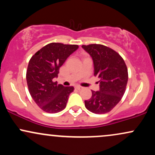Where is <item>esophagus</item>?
<instances>
[{"instance_id":"1","label":"esophagus","mask_w":155,"mask_h":155,"mask_svg":"<svg viewBox=\"0 0 155 155\" xmlns=\"http://www.w3.org/2000/svg\"><path fill=\"white\" fill-rule=\"evenodd\" d=\"M75 88L78 90H81V89H82V87H80V86H76Z\"/></svg>"}]
</instances>
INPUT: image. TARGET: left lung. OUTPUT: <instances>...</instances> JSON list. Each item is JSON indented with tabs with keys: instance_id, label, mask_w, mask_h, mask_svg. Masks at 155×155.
<instances>
[{
	"instance_id": "8db88e82",
	"label": "left lung",
	"mask_w": 155,
	"mask_h": 155,
	"mask_svg": "<svg viewBox=\"0 0 155 155\" xmlns=\"http://www.w3.org/2000/svg\"><path fill=\"white\" fill-rule=\"evenodd\" d=\"M81 47L93 61L94 74L100 78L98 91L92 90V97L84 101L87 109L94 114L109 112L120 102L125 92L128 74L122 57L113 49L101 44Z\"/></svg>"
}]
</instances>
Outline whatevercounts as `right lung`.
<instances>
[{"instance_id": "add662e5", "label": "right lung", "mask_w": 155, "mask_h": 155, "mask_svg": "<svg viewBox=\"0 0 155 155\" xmlns=\"http://www.w3.org/2000/svg\"><path fill=\"white\" fill-rule=\"evenodd\" d=\"M78 45L51 43L38 50L30 60L26 74L30 94L35 104L47 113L61 111L66 106L74 87L58 84L60 68L77 50Z\"/></svg>"}]
</instances>
